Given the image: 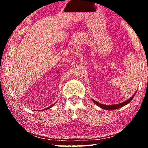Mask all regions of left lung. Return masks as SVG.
Here are the masks:
<instances>
[{
	"label": "left lung",
	"instance_id": "8db88e82",
	"mask_svg": "<svg viewBox=\"0 0 148 148\" xmlns=\"http://www.w3.org/2000/svg\"><path fill=\"white\" fill-rule=\"evenodd\" d=\"M136 93V92H135V93L132 95V96L129 99L127 100V101H125L123 102H121V103H119V104H113V105H105V104H100L99 102L95 101V100L92 99V102H94L95 104H96L97 106H99L100 108H101L102 109H104V110H116V109H118L120 108H121L123 106H125V105L129 104L130 102L132 101V99H133V97H134L135 94Z\"/></svg>",
	"mask_w": 148,
	"mask_h": 148
}]
</instances>
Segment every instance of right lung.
<instances>
[{"mask_svg":"<svg viewBox=\"0 0 148 148\" xmlns=\"http://www.w3.org/2000/svg\"><path fill=\"white\" fill-rule=\"evenodd\" d=\"M54 104H53V105H51V106H49V107H48V108H46V109H44V110H47V109H49V108H51V107H52V106H53Z\"/></svg>","mask_w":148,"mask_h":148,"instance_id":"obj_1","label":"right lung"}]
</instances>
